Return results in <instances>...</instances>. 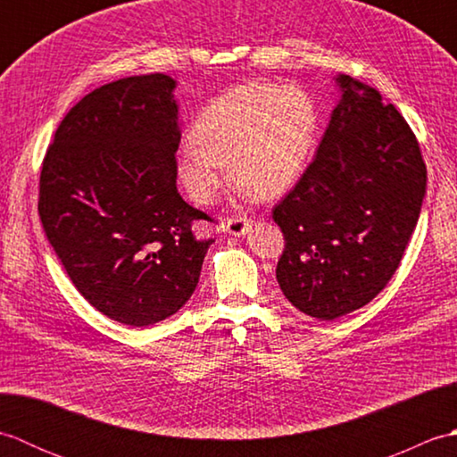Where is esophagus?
I'll use <instances>...</instances> for the list:
<instances>
[{"instance_id": "esophagus-1", "label": "esophagus", "mask_w": 457, "mask_h": 457, "mask_svg": "<svg viewBox=\"0 0 457 457\" xmlns=\"http://www.w3.org/2000/svg\"><path fill=\"white\" fill-rule=\"evenodd\" d=\"M251 220H247V218H229V220H226L221 223V229L226 231V234H229V236H236V237H244L247 231H249V228H251Z\"/></svg>"}]
</instances>
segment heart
Wrapping results in <instances>:
<instances>
[{"label":"heart","mask_w":457,"mask_h":457,"mask_svg":"<svg viewBox=\"0 0 457 457\" xmlns=\"http://www.w3.org/2000/svg\"><path fill=\"white\" fill-rule=\"evenodd\" d=\"M318 133L312 98L296 86L241 84L223 92L192 123V141L179 149L177 172L188 196L210 206L226 187L259 200L293 188L308 167Z\"/></svg>","instance_id":"1"}]
</instances>
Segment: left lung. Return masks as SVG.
<instances>
[{
    "label": "left lung",
    "instance_id": "obj_1",
    "mask_svg": "<svg viewBox=\"0 0 457 457\" xmlns=\"http://www.w3.org/2000/svg\"><path fill=\"white\" fill-rule=\"evenodd\" d=\"M316 159L273 220L285 236L277 280L288 303L320 320L365 306L399 269L420 216L426 164L393 104L347 74Z\"/></svg>",
    "mask_w": 457,
    "mask_h": 457
}]
</instances>
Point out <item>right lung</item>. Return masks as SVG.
Masks as SVG:
<instances>
[{"label":"right lung","instance_id":"right-lung-1","mask_svg":"<svg viewBox=\"0 0 457 457\" xmlns=\"http://www.w3.org/2000/svg\"><path fill=\"white\" fill-rule=\"evenodd\" d=\"M177 80L129 76L66 113L41 170L38 216L79 293L115 322L157 324L187 304L213 239L177 190Z\"/></svg>","mask_w":457,"mask_h":457}]
</instances>
